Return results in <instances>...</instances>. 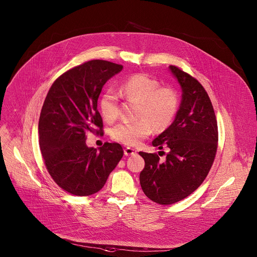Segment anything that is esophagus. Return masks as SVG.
Here are the masks:
<instances>
[{
  "instance_id": "1",
  "label": "esophagus",
  "mask_w": 257,
  "mask_h": 257,
  "mask_svg": "<svg viewBox=\"0 0 257 257\" xmlns=\"http://www.w3.org/2000/svg\"><path fill=\"white\" fill-rule=\"evenodd\" d=\"M137 154V152L134 150V149H131V148H126L124 150V155L129 157V156H135Z\"/></svg>"
}]
</instances>
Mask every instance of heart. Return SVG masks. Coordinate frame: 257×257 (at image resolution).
I'll return each instance as SVG.
<instances>
[{
  "label": "heart",
  "mask_w": 257,
  "mask_h": 257,
  "mask_svg": "<svg viewBox=\"0 0 257 257\" xmlns=\"http://www.w3.org/2000/svg\"><path fill=\"white\" fill-rule=\"evenodd\" d=\"M120 93L139 102L136 122H122L112 130V137L129 146L138 145L144 138L170 126L178 109V96L170 87H160L158 80L136 74L129 77L120 87ZM101 116L107 122L118 116V96L113 89L105 90L99 98Z\"/></svg>",
  "instance_id": "1"
}]
</instances>
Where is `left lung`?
Here are the masks:
<instances>
[{
	"label": "left lung",
	"mask_w": 257,
	"mask_h": 257,
	"mask_svg": "<svg viewBox=\"0 0 257 257\" xmlns=\"http://www.w3.org/2000/svg\"><path fill=\"white\" fill-rule=\"evenodd\" d=\"M169 70L182 90L173 123L153 141L170 152L160 162L155 154L140 152L145 166L140 185L151 200L168 205L184 199L204 181L213 163L217 146V123L211 101L203 86L175 66Z\"/></svg>",
	"instance_id": "obj_1"
}]
</instances>
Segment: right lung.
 <instances>
[{
    "instance_id": "right-lung-1",
    "label": "right lung",
    "mask_w": 257,
    "mask_h": 257,
    "mask_svg": "<svg viewBox=\"0 0 257 257\" xmlns=\"http://www.w3.org/2000/svg\"><path fill=\"white\" fill-rule=\"evenodd\" d=\"M122 65L88 61L61 75L51 86L39 122L40 148L57 184L77 196L98 192L123 157L119 143L105 142L98 151L88 148L87 132H102L97 99L105 82Z\"/></svg>"
}]
</instances>
